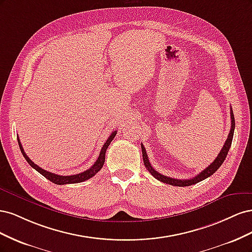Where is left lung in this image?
<instances>
[{
  "mask_svg": "<svg viewBox=\"0 0 252 252\" xmlns=\"http://www.w3.org/2000/svg\"><path fill=\"white\" fill-rule=\"evenodd\" d=\"M230 117H231V128H230V132L228 134V138L224 144V146L222 148V150L220 151L219 156L217 157V158L213 161L207 168L204 169L202 172H200L199 174L196 175V177L192 178V179H189V180H178V179H173V178H169V177H166V175H163L159 172H158L157 170H155L154 167L151 166L148 157H147V152L145 150V148L143 147L142 145V154H143V161H144V165L146 167L147 170L151 173V175H154V177L161 181L163 183H166V184H169L172 186H179V187H185V186H190V185H193L196 184V183H199L205 179L209 178L210 175H212L215 173L220 167V165L223 164V162L225 161V158L227 157L228 151L230 149L231 146V143H232V139H233V132H234V127H235V123H234V116H233V112L232 109L230 108Z\"/></svg>",
  "mask_w": 252,
  "mask_h": 252,
  "instance_id": "8db88e82",
  "label": "left lung"
}]
</instances>
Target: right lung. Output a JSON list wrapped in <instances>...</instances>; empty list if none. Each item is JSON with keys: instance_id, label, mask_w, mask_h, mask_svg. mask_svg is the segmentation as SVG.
<instances>
[{"instance_id": "right-lung-1", "label": "right lung", "mask_w": 252, "mask_h": 252, "mask_svg": "<svg viewBox=\"0 0 252 252\" xmlns=\"http://www.w3.org/2000/svg\"><path fill=\"white\" fill-rule=\"evenodd\" d=\"M116 135H117V131L116 130H114L113 132H111V134L109 135V138L107 139V141H106L105 144L103 145V147H102L101 152H100V156H98V158H97L96 161L94 162V164L91 166L89 169L85 170L84 172L78 173V174H73V175H60V174H56V173H52V172H49V171H46V170L42 169L41 167H39L36 164H34L32 161V159H30L27 157L24 149H23V147H22V144H21L19 139H18V142H19V146H20L22 155L24 156L25 159L28 162V164L32 167V168H34L37 172H40L43 175V177H45L47 180H49L50 182L55 183V184H57V185H65V184H75V183H81V182H84V181H86V180H89L90 178H93L94 174H96L98 171H100L102 169L103 165H104V162H105L106 150H107L109 144L111 143V141L114 139V136H116Z\"/></svg>"}]
</instances>
